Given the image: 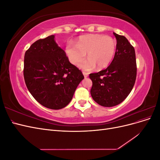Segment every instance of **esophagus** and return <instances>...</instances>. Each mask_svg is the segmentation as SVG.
<instances>
[{"mask_svg":"<svg viewBox=\"0 0 160 160\" xmlns=\"http://www.w3.org/2000/svg\"><path fill=\"white\" fill-rule=\"evenodd\" d=\"M83 75H84V77H88V75H89V73L88 72H86V71H83Z\"/></svg>","mask_w":160,"mask_h":160,"instance_id":"esophagus-1","label":"esophagus"}]
</instances>
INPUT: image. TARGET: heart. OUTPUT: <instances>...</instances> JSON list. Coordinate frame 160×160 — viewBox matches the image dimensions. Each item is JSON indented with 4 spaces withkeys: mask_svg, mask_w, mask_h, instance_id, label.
Masks as SVG:
<instances>
[{
    "mask_svg": "<svg viewBox=\"0 0 160 160\" xmlns=\"http://www.w3.org/2000/svg\"><path fill=\"white\" fill-rule=\"evenodd\" d=\"M116 48V43L112 38L99 34L82 36L75 45L68 44L66 54L73 65L83 61L87 52L89 58L80 65L81 69L89 71L98 65L99 69L108 67L112 61Z\"/></svg>",
    "mask_w": 160,
    "mask_h": 160,
    "instance_id": "1",
    "label": "heart"
}]
</instances>
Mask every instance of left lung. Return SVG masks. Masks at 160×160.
<instances>
[{
	"label": "left lung",
	"mask_w": 160,
	"mask_h": 160,
	"mask_svg": "<svg viewBox=\"0 0 160 160\" xmlns=\"http://www.w3.org/2000/svg\"><path fill=\"white\" fill-rule=\"evenodd\" d=\"M116 51L107 69L89 74L92 81L91 95L99 105L113 107L121 103L132 91L137 75L133 47L123 35L113 32Z\"/></svg>",
	"instance_id": "1"
}]
</instances>
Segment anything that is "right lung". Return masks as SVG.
Segmentation results:
<instances>
[{
    "label": "right lung",
    "instance_id": "right-lung-1",
    "mask_svg": "<svg viewBox=\"0 0 160 160\" xmlns=\"http://www.w3.org/2000/svg\"><path fill=\"white\" fill-rule=\"evenodd\" d=\"M24 79L28 90L38 103L51 109L65 108L71 101L84 76L71 64L55 36L41 38L25 54Z\"/></svg>",
    "mask_w": 160,
    "mask_h": 160
}]
</instances>
